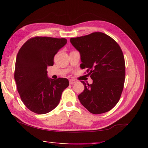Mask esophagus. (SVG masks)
Segmentation results:
<instances>
[{"mask_svg": "<svg viewBox=\"0 0 148 148\" xmlns=\"http://www.w3.org/2000/svg\"><path fill=\"white\" fill-rule=\"evenodd\" d=\"M75 83H76V81H75V80H73V79L70 80V84H74Z\"/></svg>", "mask_w": 148, "mask_h": 148, "instance_id": "1", "label": "esophagus"}]
</instances>
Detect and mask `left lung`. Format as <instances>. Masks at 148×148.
Here are the masks:
<instances>
[{
	"instance_id": "left-lung-1",
	"label": "left lung",
	"mask_w": 148,
	"mask_h": 148,
	"mask_svg": "<svg viewBox=\"0 0 148 148\" xmlns=\"http://www.w3.org/2000/svg\"><path fill=\"white\" fill-rule=\"evenodd\" d=\"M80 53V68H87L92 84L81 81L84 91L78 95L83 106L94 114L110 110L119 101L124 87L125 62L117 42L103 32L70 39Z\"/></svg>"
}]
</instances>
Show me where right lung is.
I'll return each instance as SVG.
<instances>
[{
  "mask_svg": "<svg viewBox=\"0 0 148 148\" xmlns=\"http://www.w3.org/2000/svg\"><path fill=\"white\" fill-rule=\"evenodd\" d=\"M67 43L65 38L36 36L20 48L15 63L14 80L20 98L32 112L44 114L58 105L67 78L50 79L48 66L53 65L57 52Z\"/></svg>",
  "mask_w": 148,
  "mask_h": 148,
  "instance_id": "add662e5",
  "label": "right lung"
}]
</instances>
